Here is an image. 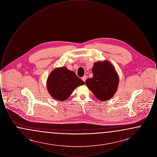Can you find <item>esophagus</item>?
<instances>
[{
	"label": "esophagus",
	"mask_w": 157,
	"mask_h": 157,
	"mask_svg": "<svg viewBox=\"0 0 157 157\" xmlns=\"http://www.w3.org/2000/svg\"><path fill=\"white\" fill-rule=\"evenodd\" d=\"M86 78H87V77H86V75H84V76H83L82 78V81L85 82V81H86Z\"/></svg>",
	"instance_id": "obj_1"
}]
</instances>
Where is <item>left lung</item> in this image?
Wrapping results in <instances>:
<instances>
[{"label":"left lung","instance_id":"1","mask_svg":"<svg viewBox=\"0 0 157 157\" xmlns=\"http://www.w3.org/2000/svg\"><path fill=\"white\" fill-rule=\"evenodd\" d=\"M93 77L85 83L99 101L110 99L117 92L119 76L110 62H95L92 67Z\"/></svg>","mask_w":157,"mask_h":157}]
</instances>
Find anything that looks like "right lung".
I'll return each instance as SVG.
<instances>
[{"label":"right lung","mask_w":157,"mask_h":157,"mask_svg":"<svg viewBox=\"0 0 157 157\" xmlns=\"http://www.w3.org/2000/svg\"><path fill=\"white\" fill-rule=\"evenodd\" d=\"M84 84L74 72L61 67L56 68L49 75L46 86L53 99L63 101L70 97L76 88Z\"/></svg>","instance_id":"add662e5"}]
</instances>
